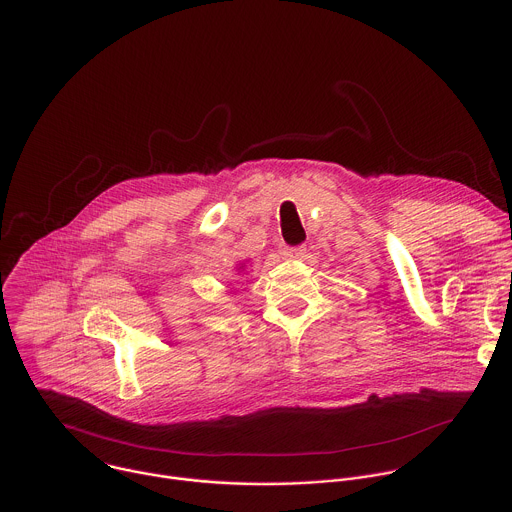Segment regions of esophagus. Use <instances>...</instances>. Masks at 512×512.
Returning <instances> with one entry per match:
<instances>
[{
	"label": "esophagus",
	"mask_w": 512,
	"mask_h": 512,
	"mask_svg": "<svg viewBox=\"0 0 512 512\" xmlns=\"http://www.w3.org/2000/svg\"><path fill=\"white\" fill-rule=\"evenodd\" d=\"M301 250H303V246H286V244L280 246V254L284 258H295V256L301 254Z\"/></svg>",
	"instance_id": "esophagus-1"
}]
</instances>
